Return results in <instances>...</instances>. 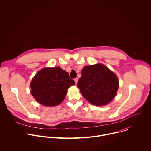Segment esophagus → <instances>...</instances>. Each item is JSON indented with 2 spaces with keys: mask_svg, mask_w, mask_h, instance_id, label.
Here are the masks:
<instances>
[{
  "mask_svg": "<svg viewBox=\"0 0 151 151\" xmlns=\"http://www.w3.org/2000/svg\"><path fill=\"white\" fill-rule=\"evenodd\" d=\"M75 83H76V84L78 83V78H76L75 79Z\"/></svg>",
  "mask_w": 151,
  "mask_h": 151,
  "instance_id": "1",
  "label": "esophagus"
}]
</instances>
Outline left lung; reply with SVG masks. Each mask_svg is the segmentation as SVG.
Wrapping results in <instances>:
<instances>
[{"label": "left lung", "instance_id": "1", "mask_svg": "<svg viewBox=\"0 0 151 151\" xmlns=\"http://www.w3.org/2000/svg\"><path fill=\"white\" fill-rule=\"evenodd\" d=\"M77 86L83 97L96 106H104L115 97L119 87L116 75L101 64L85 66Z\"/></svg>", "mask_w": 151, "mask_h": 151}]
</instances>
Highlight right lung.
<instances>
[{
	"mask_svg": "<svg viewBox=\"0 0 151 151\" xmlns=\"http://www.w3.org/2000/svg\"><path fill=\"white\" fill-rule=\"evenodd\" d=\"M75 82L60 67L47 68L39 71L30 83L31 94L46 106H55L65 98L67 90Z\"/></svg>",
	"mask_w": 151,
	"mask_h": 151,
	"instance_id": "obj_1",
	"label": "right lung"
}]
</instances>
